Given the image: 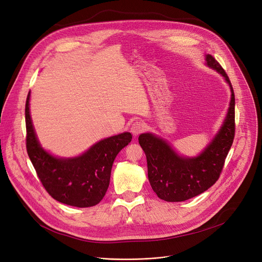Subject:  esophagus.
<instances>
[{"instance_id": "obj_1", "label": "esophagus", "mask_w": 262, "mask_h": 262, "mask_svg": "<svg viewBox=\"0 0 262 262\" xmlns=\"http://www.w3.org/2000/svg\"><path fill=\"white\" fill-rule=\"evenodd\" d=\"M146 126L143 122H140V121H136L133 123L132 127H130V133L136 137L138 135H140L141 133H143L145 130Z\"/></svg>"}]
</instances>
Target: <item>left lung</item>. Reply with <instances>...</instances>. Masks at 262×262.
<instances>
[{"label":"left lung","instance_id":"8db88e82","mask_svg":"<svg viewBox=\"0 0 262 262\" xmlns=\"http://www.w3.org/2000/svg\"><path fill=\"white\" fill-rule=\"evenodd\" d=\"M206 64L220 73L230 86L227 116L210 143L196 157L179 155L167 141L151 133L141 134L139 144L147 160L148 180L157 195L166 202H184L194 198L219 180L235 135V96L225 70L212 55Z\"/></svg>","mask_w":262,"mask_h":262}]
</instances>
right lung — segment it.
I'll return each mask as SVG.
<instances>
[{
	"label": "right lung",
	"mask_w": 262,
	"mask_h": 262,
	"mask_svg": "<svg viewBox=\"0 0 262 262\" xmlns=\"http://www.w3.org/2000/svg\"><path fill=\"white\" fill-rule=\"evenodd\" d=\"M30 92L26 100V147L33 167L45 189L59 203L86 208L97 205L110 185L115 158L132 141L130 133L103 139L82 155L58 158L45 150L36 137L29 108Z\"/></svg>",
	"instance_id": "add662e5"
}]
</instances>
